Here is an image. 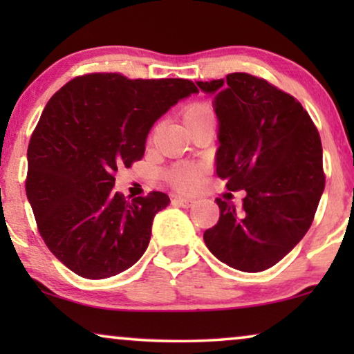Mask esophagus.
Instances as JSON below:
<instances>
[{
  "instance_id": "esophagus-1",
  "label": "esophagus",
  "mask_w": 354,
  "mask_h": 354,
  "mask_svg": "<svg viewBox=\"0 0 354 354\" xmlns=\"http://www.w3.org/2000/svg\"><path fill=\"white\" fill-rule=\"evenodd\" d=\"M172 203L182 207H192L195 200H193V198H185V196H172Z\"/></svg>"
}]
</instances>
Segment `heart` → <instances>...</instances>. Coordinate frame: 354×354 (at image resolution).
Instances as JSON below:
<instances>
[{"instance_id": "b5f03b06", "label": "heart", "mask_w": 354, "mask_h": 354, "mask_svg": "<svg viewBox=\"0 0 354 354\" xmlns=\"http://www.w3.org/2000/svg\"><path fill=\"white\" fill-rule=\"evenodd\" d=\"M182 119L187 127H193L206 120H212V113L206 104L192 103L182 111ZM203 176H205V167L200 164H180L167 172V180L177 190L192 192L200 187Z\"/></svg>"}]
</instances>
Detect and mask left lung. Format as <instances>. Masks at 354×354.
Instances as JSON below:
<instances>
[{
	"label": "left lung",
	"instance_id": "1",
	"mask_svg": "<svg viewBox=\"0 0 354 354\" xmlns=\"http://www.w3.org/2000/svg\"><path fill=\"white\" fill-rule=\"evenodd\" d=\"M196 84L216 93L217 177L227 180V190L246 192L241 209L216 198L219 221L203 239L222 263L261 272L288 254L313 224L326 187L321 137L301 103L261 77L234 72Z\"/></svg>",
	"mask_w": 354,
	"mask_h": 354
}]
</instances>
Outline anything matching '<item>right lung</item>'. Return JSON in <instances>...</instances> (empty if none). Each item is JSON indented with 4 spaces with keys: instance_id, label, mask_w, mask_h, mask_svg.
<instances>
[{
    "instance_id": "obj_1",
    "label": "right lung",
    "mask_w": 354,
    "mask_h": 354,
    "mask_svg": "<svg viewBox=\"0 0 354 354\" xmlns=\"http://www.w3.org/2000/svg\"><path fill=\"white\" fill-rule=\"evenodd\" d=\"M196 91L185 79L93 72L48 101L28 143L26 192L43 241L72 272L108 279L142 258L171 200L161 192L125 200L113 190L115 172L140 161L153 124Z\"/></svg>"
}]
</instances>
